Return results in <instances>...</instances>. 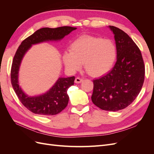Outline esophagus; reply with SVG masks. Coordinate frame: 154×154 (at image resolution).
Segmentation results:
<instances>
[{
  "label": "esophagus",
  "instance_id": "obj_1",
  "mask_svg": "<svg viewBox=\"0 0 154 154\" xmlns=\"http://www.w3.org/2000/svg\"><path fill=\"white\" fill-rule=\"evenodd\" d=\"M83 81V80L82 78H80V77H77V78H76V79H75V83H81V82H82Z\"/></svg>",
  "mask_w": 154,
  "mask_h": 154
}]
</instances>
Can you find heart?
<instances>
[{
    "mask_svg": "<svg viewBox=\"0 0 154 154\" xmlns=\"http://www.w3.org/2000/svg\"><path fill=\"white\" fill-rule=\"evenodd\" d=\"M117 55V48L112 40L84 35L72 42L70 52L63 54V61L72 72L80 70L84 63L85 71L90 76L99 77L113 67Z\"/></svg>",
    "mask_w": 154,
    "mask_h": 154,
    "instance_id": "obj_1",
    "label": "heart"
}]
</instances>
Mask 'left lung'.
<instances>
[{
	"instance_id": "1",
	"label": "left lung",
	"mask_w": 154,
	"mask_h": 154,
	"mask_svg": "<svg viewBox=\"0 0 154 154\" xmlns=\"http://www.w3.org/2000/svg\"><path fill=\"white\" fill-rule=\"evenodd\" d=\"M117 61L111 71L93 81L92 103L104 110L117 111L131 104L140 92L144 80V61L141 51L133 40L115 26Z\"/></svg>"
}]
</instances>
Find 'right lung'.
I'll use <instances>...</instances> for the list:
<instances>
[{"label": "right lung", "mask_w": 154, "mask_h": 154, "mask_svg": "<svg viewBox=\"0 0 154 154\" xmlns=\"http://www.w3.org/2000/svg\"><path fill=\"white\" fill-rule=\"evenodd\" d=\"M76 29V27L70 26L41 28L23 40L17 49L11 69V85L22 105L32 113L42 116H53L62 112L68 104L67 90L74 85L75 77L60 78L54 85L45 94L29 97L24 94L18 83V69L23 57L31 45L48 40H60Z\"/></svg>", "instance_id": "right-lung-1"}]
</instances>
